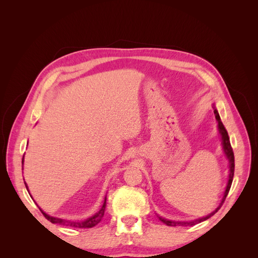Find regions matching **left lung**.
I'll return each mask as SVG.
<instances>
[{"label": "left lung", "mask_w": 258, "mask_h": 258, "mask_svg": "<svg viewBox=\"0 0 258 258\" xmlns=\"http://www.w3.org/2000/svg\"><path fill=\"white\" fill-rule=\"evenodd\" d=\"M214 106V115H215V119L217 121V129H218V132H220V136H221V141H222V147H223V152L226 156V158L228 159V163H229V174H228V182H227V185H226V189L224 191V196L221 200V204L218 205V207L213 211V212H211L210 214H208L207 216L205 217H200V218H197V220L195 221H189V222H181V221H171V220H167V218H163L161 216H158L159 220L163 223L166 224L168 226H192V225H196L198 223H201L204 222L206 220H208V218H210L212 215H214L218 210H220V208L222 207V205L224 204V201L226 199V197H227V195L229 192V189H230V186H231V183H232V178H233V172H235V156H233V152H232V148H231V145H230V141H229V137H228V134H227V130L225 129L224 124L221 120V117H220V114H218L217 110L215 108V105Z\"/></svg>", "instance_id": "obj_1"}]
</instances>
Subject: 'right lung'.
I'll use <instances>...</instances> for the list:
<instances>
[{
  "instance_id": "1",
  "label": "right lung",
  "mask_w": 258,
  "mask_h": 258,
  "mask_svg": "<svg viewBox=\"0 0 258 258\" xmlns=\"http://www.w3.org/2000/svg\"><path fill=\"white\" fill-rule=\"evenodd\" d=\"M23 158H25V155H23ZM23 158H22V165H23ZM23 170V168H22ZM25 179V178H23ZM25 185L27 187V190L29 191V188H28V185L27 183L25 182ZM30 194V191H29ZM31 196V195H30ZM105 207H106V197L104 198V202L102 207H101V209L98 211V212L96 214H93L92 216L86 218V220L84 221H68V220H63V218H59V217H53V216H50L48 215L47 213H45L44 211L40 208V210L42 211L43 215L47 218V220L49 222H51L52 224H59V225H64V226H71V227H76V228H91L93 227V226H96L97 224H99L101 222V220L103 218V215H104V211H105Z\"/></svg>"
}]
</instances>
